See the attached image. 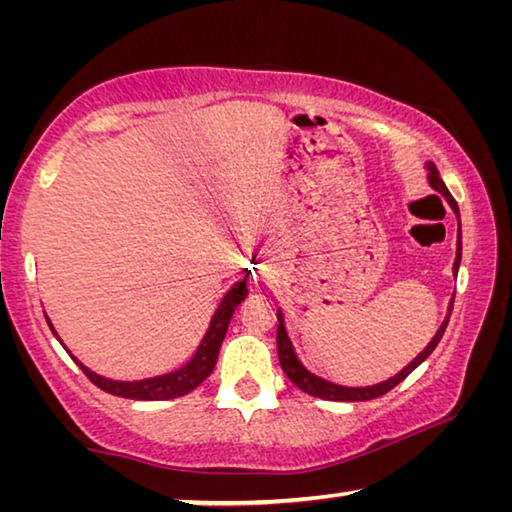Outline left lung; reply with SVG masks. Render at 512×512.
<instances>
[{"mask_svg":"<svg viewBox=\"0 0 512 512\" xmlns=\"http://www.w3.org/2000/svg\"><path fill=\"white\" fill-rule=\"evenodd\" d=\"M429 169V185L436 189V192L443 194L447 198V203L452 205V210L456 212L458 216V205L454 201V196L449 194V189L445 187L443 178H440L438 169L433 167V164H427ZM458 264H461V223H458V248H456V259H454V275L458 271ZM454 302V300H452ZM452 302H449V314L447 318L443 320V325H440V329L436 332V336H433L431 343L424 348L418 357H415L409 366H406L404 370L397 372L395 377L381 381V384H375V386H363V388H348V386H339V384H332V381L327 379H320L316 375H311V372L302 366V363L298 361L296 352H293V345L289 341L287 336V329H284V318H282V311L277 309V320H280V325H277V357H280V366L284 370V375H287L293 384H296L300 391H305L307 395H314V397H320V400H329V402H366V400H375V397H381L386 395L391 388H395L400 381H404L406 377L411 375V372L420 366V363L429 357V354L436 350V345L440 343V339H443L445 329H447V323H449V316H452Z\"/></svg>","mask_w":512,"mask_h":512,"instance_id":"1","label":"left lung"}]
</instances>
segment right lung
I'll return each instance as SVG.
<instances>
[{
  "label": "right lung",
  "instance_id": "right-lung-1",
  "mask_svg": "<svg viewBox=\"0 0 512 512\" xmlns=\"http://www.w3.org/2000/svg\"><path fill=\"white\" fill-rule=\"evenodd\" d=\"M248 296V287H246V277L241 282H237L228 293H225L219 309L212 316L210 329H207L201 345H198L196 354L192 361L185 363L183 368L167 372V375L160 377H151V379H142V381H115V379H106L92 372L90 368H85L83 363L72 357L76 361L85 377H88L94 386H99L101 391H106L110 395L117 397H128V400H146V402H158V400H173V397H183L187 393H192L196 386H201L203 381L210 377V372L216 366V359H219V350L221 343L225 339V332H228L230 318L235 314V309L246 300ZM47 318V316H45ZM47 323L51 327V332L56 334L54 325L47 318ZM58 339V334H56ZM60 341V339H58Z\"/></svg>",
  "mask_w": 512,
  "mask_h": 512
}]
</instances>
